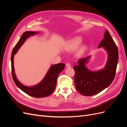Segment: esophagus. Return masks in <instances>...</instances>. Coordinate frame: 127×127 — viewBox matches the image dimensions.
<instances>
[{
	"mask_svg": "<svg viewBox=\"0 0 127 127\" xmlns=\"http://www.w3.org/2000/svg\"><path fill=\"white\" fill-rule=\"evenodd\" d=\"M71 67V65L69 63H67L66 64V67L67 68H70Z\"/></svg>",
	"mask_w": 127,
	"mask_h": 127,
	"instance_id": "esophagus-1",
	"label": "esophagus"
}]
</instances>
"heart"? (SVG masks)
<instances>
[{"instance_id":"b5f03b06","label":"heart","mask_w":127,"mask_h":127,"mask_svg":"<svg viewBox=\"0 0 127 127\" xmlns=\"http://www.w3.org/2000/svg\"><path fill=\"white\" fill-rule=\"evenodd\" d=\"M82 42V39L80 37H75L67 42L64 47V49L66 51H73L78 47V45ZM85 46L80 47L77 52V54L78 56L82 55L85 50Z\"/></svg>"}]
</instances>
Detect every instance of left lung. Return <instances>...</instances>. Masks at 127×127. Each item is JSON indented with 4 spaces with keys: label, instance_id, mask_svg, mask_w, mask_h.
<instances>
[{
    "label": "left lung",
    "instance_id": "obj_1",
    "mask_svg": "<svg viewBox=\"0 0 127 127\" xmlns=\"http://www.w3.org/2000/svg\"><path fill=\"white\" fill-rule=\"evenodd\" d=\"M104 47L108 53V59L104 68L92 71L85 64L90 56L78 60V64L74 67L75 74V84L77 90L84 96H92L99 93L110 86L114 79L118 62V49L107 30L98 48Z\"/></svg>",
    "mask_w": 127,
    "mask_h": 127
}]
</instances>
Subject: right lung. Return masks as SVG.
<instances>
[{"label":"right lung","instance_id":"add662e5","mask_svg":"<svg viewBox=\"0 0 127 127\" xmlns=\"http://www.w3.org/2000/svg\"><path fill=\"white\" fill-rule=\"evenodd\" d=\"M37 33L38 32L26 31L22 34L20 39L15 46L11 53V66L12 77L16 86L24 93L30 96L34 97L41 98L48 96L54 92L56 88L58 76L60 72L64 70L65 64L63 63H59L53 65L49 69L43 79L39 84L32 87L24 86L18 82L15 75L14 68V56L15 53L23 44L27 38L30 37V35H33Z\"/></svg>","mask_w":127,"mask_h":127}]
</instances>
